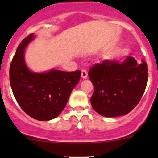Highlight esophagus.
<instances>
[{"label":"esophagus","mask_w":158,"mask_h":158,"mask_svg":"<svg viewBox=\"0 0 158 158\" xmlns=\"http://www.w3.org/2000/svg\"><path fill=\"white\" fill-rule=\"evenodd\" d=\"M87 77H88V73H87V72L85 71V70H82V79H87Z\"/></svg>","instance_id":"esophagus-1"}]
</instances>
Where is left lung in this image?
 Returning <instances> with one entry per match:
<instances>
[{
  "instance_id": "1",
  "label": "left lung",
  "mask_w": 158,
  "mask_h": 158,
  "mask_svg": "<svg viewBox=\"0 0 158 158\" xmlns=\"http://www.w3.org/2000/svg\"><path fill=\"white\" fill-rule=\"evenodd\" d=\"M95 91L91 104L104 117L125 115L141 100L148 82L147 63H138L132 56L105 60L89 72Z\"/></svg>"
}]
</instances>
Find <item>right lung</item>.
I'll list each match as a JSON object with an SVG mask.
<instances>
[{
    "mask_svg": "<svg viewBox=\"0 0 158 158\" xmlns=\"http://www.w3.org/2000/svg\"><path fill=\"white\" fill-rule=\"evenodd\" d=\"M34 38L32 33L17 47L10 66V86L17 102L28 115L38 121H49L66 107L72 91L79 83L81 71H31L24 53Z\"/></svg>",
    "mask_w": 158,
    "mask_h": 158,
    "instance_id": "right-lung-1",
    "label": "right lung"
}]
</instances>
